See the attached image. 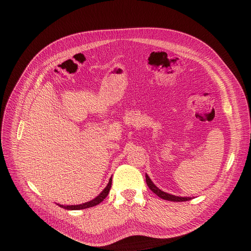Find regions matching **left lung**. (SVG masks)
I'll list each match as a JSON object with an SVG mask.
<instances>
[{"label": "left lung", "instance_id": "1", "mask_svg": "<svg viewBox=\"0 0 251 251\" xmlns=\"http://www.w3.org/2000/svg\"><path fill=\"white\" fill-rule=\"evenodd\" d=\"M146 179H147V184L148 186L150 187V189L155 193L157 196L161 197V199L165 200V201H190L192 200L191 197H180V196H175V195H172V194H169L167 192H164L162 191L161 189L157 188L154 184L152 183V181L151 180V178L146 175Z\"/></svg>", "mask_w": 251, "mask_h": 251}]
</instances>
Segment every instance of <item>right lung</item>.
Segmentation results:
<instances>
[{"mask_svg":"<svg viewBox=\"0 0 251 251\" xmlns=\"http://www.w3.org/2000/svg\"><path fill=\"white\" fill-rule=\"evenodd\" d=\"M111 186H112V177L111 179L109 180V183L108 185L105 186V188L96 197V199H94L90 201H87L85 203H82V204H77V205H63V204H59V206L65 208V209H71V210H77V209H84V208H88V207H91V206H95V205H98L99 203H100L105 197L108 196L109 192H110V189H111Z\"/></svg>","mask_w":251,"mask_h":251,"instance_id":"add662e5","label":"right lung"}]
</instances>
